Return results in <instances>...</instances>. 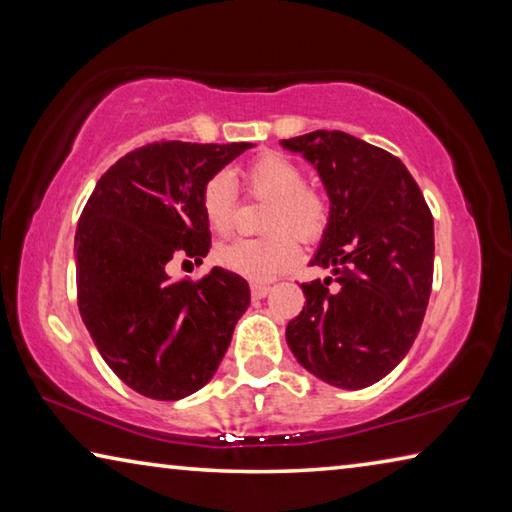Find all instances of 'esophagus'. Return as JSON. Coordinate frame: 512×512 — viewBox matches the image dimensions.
I'll return each mask as SVG.
<instances>
[{"label":"esophagus","instance_id":"obj_1","mask_svg":"<svg viewBox=\"0 0 512 512\" xmlns=\"http://www.w3.org/2000/svg\"><path fill=\"white\" fill-rule=\"evenodd\" d=\"M268 293H271V287H268V284H262V282H253V284H250V296H253L255 300L266 298Z\"/></svg>","mask_w":512,"mask_h":512}]
</instances>
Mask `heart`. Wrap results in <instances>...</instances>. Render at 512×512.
<instances>
[{
  "instance_id": "b5f03b06",
  "label": "heart",
  "mask_w": 512,
  "mask_h": 512,
  "mask_svg": "<svg viewBox=\"0 0 512 512\" xmlns=\"http://www.w3.org/2000/svg\"><path fill=\"white\" fill-rule=\"evenodd\" d=\"M248 189L268 198L264 228L271 235L259 239H235L216 248V262L228 271L262 282L280 275L298 262L302 241L323 237L329 210L323 196L307 189V176L296 162L280 153L259 155L244 171ZM235 180L219 171L207 180L201 192V210L216 235H228L235 219Z\"/></svg>"
}]
</instances>
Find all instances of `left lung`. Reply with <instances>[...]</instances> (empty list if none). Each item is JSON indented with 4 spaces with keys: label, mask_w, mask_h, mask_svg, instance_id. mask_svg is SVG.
<instances>
[{
    "label": "left lung",
    "mask_w": 512,
    "mask_h": 512,
    "mask_svg": "<svg viewBox=\"0 0 512 512\" xmlns=\"http://www.w3.org/2000/svg\"><path fill=\"white\" fill-rule=\"evenodd\" d=\"M314 164L329 221L311 266L332 277L300 284L305 307L287 325L302 368L345 391L384 379L420 332L433 280V216L409 169L343 131L280 142Z\"/></svg>",
    "instance_id": "left-lung-1"
}]
</instances>
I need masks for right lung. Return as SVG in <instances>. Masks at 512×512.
I'll return each mask as SVG.
<instances>
[{
  "label": "right lung",
  "instance_id": "right-lung-1",
  "mask_svg": "<svg viewBox=\"0 0 512 512\" xmlns=\"http://www.w3.org/2000/svg\"><path fill=\"white\" fill-rule=\"evenodd\" d=\"M253 146H142L103 173L83 207L74 237L81 318L112 372L151 400L203 388L250 305L237 273L216 266L198 282L171 280L167 266L210 253L203 187Z\"/></svg>",
  "mask_w": 512,
  "mask_h": 512
}]
</instances>
